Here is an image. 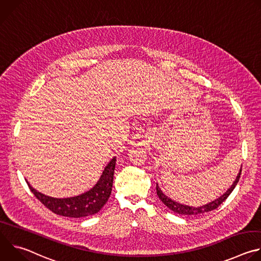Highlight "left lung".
Instances as JSON below:
<instances>
[{
    "mask_svg": "<svg viewBox=\"0 0 261 261\" xmlns=\"http://www.w3.org/2000/svg\"><path fill=\"white\" fill-rule=\"evenodd\" d=\"M241 173H242V168L240 169V172L236 178V180L233 181L231 187L223 194L221 197H219L218 199L210 202L208 204H205V205H202V206H199V207H193V206H188V205H184V204H180L172 199H170L168 196H166L162 190L159 188V186L157 184L156 186V190H157V195L158 197L161 199V201L169 208L171 210L172 212L176 213V214H179V215H187V216H197V215H200V214H203V213H206V212H211L213 210H216L223 201H225L226 198L230 195V193L233 191V189L236 188V186L241 177Z\"/></svg>",
    "mask_w": 261,
    "mask_h": 261,
    "instance_id": "left-lung-1",
    "label": "left lung"
}]
</instances>
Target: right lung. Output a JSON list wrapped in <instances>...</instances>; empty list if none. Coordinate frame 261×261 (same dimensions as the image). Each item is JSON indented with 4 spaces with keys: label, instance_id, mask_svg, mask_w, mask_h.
<instances>
[{
    "label": "right lung",
    "instance_id": "1",
    "mask_svg": "<svg viewBox=\"0 0 261 261\" xmlns=\"http://www.w3.org/2000/svg\"><path fill=\"white\" fill-rule=\"evenodd\" d=\"M116 157L105 167L100 179L90 191L70 198H54L37 192L27 181L30 190L42 204L53 213L70 218H81L98 213L107 202L113 188Z\"/></svg>",
    "mask_w": 261,
    "mask_h": 261
}]
</instances>
